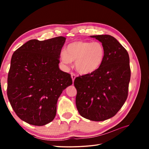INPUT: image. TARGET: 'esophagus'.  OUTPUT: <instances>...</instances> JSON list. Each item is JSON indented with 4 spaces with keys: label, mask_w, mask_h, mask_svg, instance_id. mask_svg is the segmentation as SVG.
Instances as JSON below:
<instances>
[{
    "label": "esophagus",
    "mask_w": 149,
    "mask_h": 149,
    "mask_svg": "<svg viewBox=\"0 0 149 149\" xmlns=\"http://www.w3.org/2000/svg\"><path fill=\"white\" fill-rule=\"evenodd\" d=\"M71 75L72 80H73V81H74V79L76 78V74H75L74 73H73V72H72V73H71Z\"/></svg>",
    "instance_id": "esophagus-1"
}]
</instances>
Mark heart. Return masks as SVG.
<instances>
[{
	"label": "heart",
	"instance_id": "heart-1",
	"mask_svg": "<svg viewBox=\"0 0 149 149\" xmlns=\"http://www.w3.org/2000/svg\"><path fill=\"white\" fill-rule=\"evenodd\" d=\"M105 55V48L101 42L78 40L68 45L66 51L60 53V60L64 65L75 61L76 70L81 74H86L100 68L104 61Z\"/></svg>",
	"mask_w": 149,
	"mask_h": 149
}]
</instances>
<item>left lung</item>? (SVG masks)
Segmentation results:
<instances>
[{
  "label": "left lung",
  "instance_id": "8db88e82",
  "mask_svg": "<svg viewBox=\"0 0 149 149\" xmlns=\"http://www.w3.org/2000/svg\"><path fill=\"white\" fill-rule=\"evenodd\" d=\"M104 46V61L91 73L76 78V105L79 114L93 121L114 116L128 96L130 79L129 56L127 50L109 35L91 36Z\"/></svg>",
  "mask_w": 149,
  "mask_h": 149
}]
</instances>
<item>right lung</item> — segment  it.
<instances>
[{
    "label": "right lung",
    "mask_w": 149,
    "mask_h": 149,
    "mask_svg": "<svg viewBox=\"0 0 149 149\" xmlns=\"http://www.w3.org/2000/svg\"><path fill=\"white\" fill-rule=\"evenodd\" d=\"M65 40H30L13 53L7 96L17 116L30 124L41 126L52 121L58 97L73 83L71 75L58 66Z\"/></svg>",
    "instance_id": "obj_1"
}]
</instances>
